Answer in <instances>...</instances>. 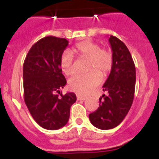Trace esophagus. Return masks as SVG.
Masks as SVG:
<instances>
[{"label": "esophagus", "mask_w": 159, "mask_h": 159, "mask_svg": "<svg viewBox=\"0 0 159 159\" xmlns=\"http://www.w3.org/2000/svg\"><path fill=\"white\" fill-rule=\"evenodd\" d=\"M87 98L85 96H82V95H77V99H78V100H85Z\"/></svg>", "instance_id": "34e87169"}]
</instances>
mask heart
<instances>
[{"label": "heart", "mask_w": 159, "mask_h": 159, "mask_svg": "<svg viewBox=\"0 0 159 159\" xmlns=\"http://www.w3.org/2000/svg\"><path fill=\"white\" fill-rule=\"evenodd\" d=\"M74 52L83 58H88V69L92 70L84 74H77L70 79L69 87L72 91L81 95H88L102 80V75L107 74L113 66V53L92 40H86L76 43ZM60 67L66 75H71L75 71V61L72 53L66 50L60 57Z\"/></svg>", "instance_id": "heart-1"}]
</instances>
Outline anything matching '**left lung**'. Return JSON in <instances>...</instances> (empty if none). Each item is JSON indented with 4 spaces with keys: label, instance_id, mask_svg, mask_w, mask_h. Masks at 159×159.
Segmentation results:
<instances>
[{
    "label": "left lung",
    "instance_id": "left-lung-1",
    "mask_svg": "<svg viewBox=\"0 0 159 159\" xmlns=\"http://www.w3.org/2000/svg\"><path fill=\"white\" fill-rule=\"evenodd\" d=\"M113 53V66L103 84L107 92L99 98V107L89 115L92 124L101 130L117 127L128 113L135 89V66L128 48L119 38H109Z\"/></svg>",
    "mask_w": 159,
    "mask_h": 159
}]
</instances>
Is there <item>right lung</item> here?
Returning <instances> with one entry per match:
<instances>
[{
	"mask_svg": "<svg viewBox=\"0 0 159 159\" xmlns=\"http://www.w3.org/2000/svg\"><path fill=\"white\" fill-rule=\"evenodd\" d=\"M67 45L64 38L43 37L32 46L24 62L25 104L35 121L47 130L65 126L76 101L75 93L62 95L60 91L67 84L60 62Z\"/></svg>",
	"mask_w": 159,
	"mask_h": 159,
	"instance_id": "obj_1",
	"label": "right lung"
}]
</instances>
